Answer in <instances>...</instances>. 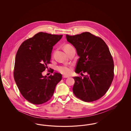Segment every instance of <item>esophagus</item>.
I'll use <instances>...</instances> for the list:
<instances>
[{"mask_svg": "<svg viewBox=\"0 0 131 131\" xmlns=\"http://www.w3.org/2000/svg\"><path fill=\"white\" fill-rule=\"evenodd\" d=\"M68 77V76H67V75H63V78H67Z\"/></svg>", "mask_w": 131, "mask_h": 131, "instance_id": "1", "label": "esophagus"}]
</instances>
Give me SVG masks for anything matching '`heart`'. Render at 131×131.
Here are the masks:
<instances>
[{
  "label": "heart",
  "mask_w": 131,
  "mask_h": 131,
  "mask_svg": "<svg viewBox=\"0 0 131 131\" xmlns=\"http://www.w3.org/2000/svg\"><path fill=\"white\" fill-rule=\"evenodd\" d=\"M72 46L70 45H66L64 46V50L71 47ZM57 70L61 74L63 75H67L70 74L71 72V67L67 65H62L57 67Z\"/></svg>",
  "instance_id": "b5f03b06"
}]
</instances>
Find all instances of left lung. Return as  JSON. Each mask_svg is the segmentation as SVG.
Returning a JSON list of instances; mask_svg holds the SVG:
<instances>
[{"mask_svg":"<svg viewBox=\"0 0 131 131\" xmlns=\"http://www.w3.org/2000/svg\"><path fill=\"white\" fill-rule=\"evenodd\" d=\"M66 39L80 56L75 72L87 74L83 78H73V93L86 102L99 99L106 93L114 78L113 60L107 46L102 38L88 32L66 35Z\"/></svg>","mask_w":131,"mask_h":131,"instance_id":"left-lung-1","label":"left lung"}]
</instances>
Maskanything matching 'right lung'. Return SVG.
I'll return each mask as SVG.
<instances>
[{"instance_id":"1","label":"right lung","mask_w":131,"mask_h":131,"mask_svg":"<svg viewBox=\"0 0 131 131\" xmlns=\"http://www.w3.org/2000/svg\"><path fill=\"white\" fill-rule=\"evenodd\" d=\"M40 32L26 40L17 51L14 78L23 96L33 104L40 105L50 100L62 75L54 73L49 77L42 72L50 64L53 46L62 37ZM50 72L52 73L53 69Z\"/></svg>"}]
</instances>
